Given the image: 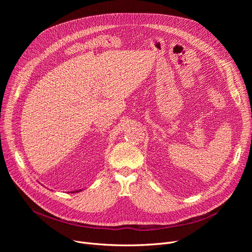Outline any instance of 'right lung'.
I'll list each match as a JSON object with an SVG mask.
<instances>
[{
	"label": "right lung",
	"mask_w": 252,
	"mask_h": 252,
	"mask_svg": "<svg viewBox=\"0 0 252 252\" xmlns=\"http://www.w3.org/2000/svg\"><path fill=\"white\" fill-rule=\"evenodd\" d=\"M79 191H81V190H79Z\"/></svg>",
	"instance_id": "1"
}]
</instances>
